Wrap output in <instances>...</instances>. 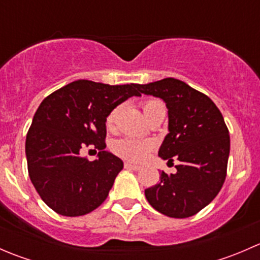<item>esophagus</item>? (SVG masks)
Returning a JSON list of instances; mask_svg holds the SVG:
<instances>
[{
	"label": "esophagus",
	"instance_id": "34e87169",
	"mask_svg": "<svg viewBox=\"0 0 260 260\" xmlns=\"http://www.w3.org/2000/svg\"><path fill=\"white\" fill-rule=\"evenodd\" d=\"M124 167H125V169H127V170H132V171H140V170H141L140 166H137V165L131 164V162H125Z\"/></svg>",
	"mask_w": 260,
	"mask_h": 260
}]
</instances>
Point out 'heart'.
Returning <instances> with one entry per match:
<instances>
[{"label":"heart","mask_w":260,"mask_h":260,"mask_svg":"<svg viewBox=\"0 0 260 260\" xmlns=\"http://www.w3.org/2000/svg\"><path fill=\"white\" fill-rule=\"evenodd\" d=\"M164 108V103L161 101H158V99H148V101H146L142 104V109L145 112V115H148L153 111H157V109ZM118 112H119V108H114L108 114V117H107L106 124L109 129H112L114 127ZM151 148L152 145L149 142L133 140V138H122V140L115 141L113 145H112V149H113L118 156L136 162L143 161L147 157V154H148V152L151 151Z\"/></svg>","instance_id":"heart-1"}]
</instances>
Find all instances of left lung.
Listing matches in <instances>:
<instances>
[{"mask_svg": "<svg viewBox=\"0 0 260 260\" xmlns=\"http://www.w3.org/2000/svg\"><path fill=\"white\" fill-rule=\"evenodd\" d=\"M137 89L166 103L169 133L158 156L180 161L176 174L162 171L161 181L146 188L147 201L166 216H192L214 200L226 177L230 137L222 114L208 95L175 78L137 84Z\"/></svg>", "mask_w": 260, "mask_h": 260, "instance_id": "8db88e82", "label": "left lung"}]
</instances>
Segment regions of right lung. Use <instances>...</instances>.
<instances>
[{
  "label": "right lung",
  "instance_id": "add662e5",
  "mask_svg": "<svg viewBox=\"0 0 260 260\" xmlns=\"http://www.w3.org/2000/svg\"><path fill=\"white\" fill-rule=\"evenodd\" d=\"M137 84L109 85L75 80L46 96L26 136L31 182L44 203L64 216H80L103 204L122 171L123 161L106 148L108 114L131 96ZM94 144L99 158L80 156L81 146Z\"/></svg>",
  "mask_w": 260,
  "mask_h": 260
}]
</instances>
